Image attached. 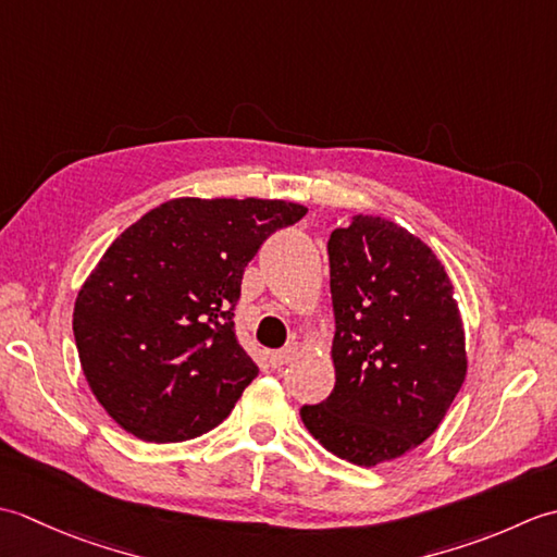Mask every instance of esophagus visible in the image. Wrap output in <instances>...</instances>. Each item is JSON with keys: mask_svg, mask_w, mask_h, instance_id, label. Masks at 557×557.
<instances>
[{"mask_svg": "<svg viewBox=\"0 0 557 557\" xmlns=\"http://www.w3.org/2000/svg\"><path fill=\"white\" fill-rule=\"evenodd\" d=\"M297 354H299V342H289L287 347H282V349L270 354V363L275 366V369H280V366L289 363L294 357H297Z\"/></svg>", "mask_w": 557, "mask_h": 557, "instance_id": "obj_1", "label": "esophagus"}]
</instances>
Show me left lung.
<instances>
[{"mask_svg":"<svg viewBox=\"0 0 557 557\" xmlns=\"http://www.w3.org/2000/svg\"><path fill=\"white\" fill-rule=\"evenodd\" d=\"M335 389L301 421L359 467L421 445L467 375L465 327L435 253L399 224L357 215L330 234Z\"/></svg>","mask_w":557,"mask_h":557,"instance_id":"1","label":"left lung"}]
</instances>
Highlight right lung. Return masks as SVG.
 <instances>
[{
  "label": "right lung",
  "instance_id": "1",
  "mask_svg": "<svg viewBox=\"0 0 557 557\" xmlns=\"http://www.w3.org/2000/svg\"><path fill=\"white\" fill-rule=\"evenodd\" d=\"M306 208L263 198H174L104 251L74 306L86 381L124 431L182 443L230 417L258 366L236 339L242 277Z\"/></svg>",
  "mask_w": 557,
  "mask_h": 557
}]
</instances>
